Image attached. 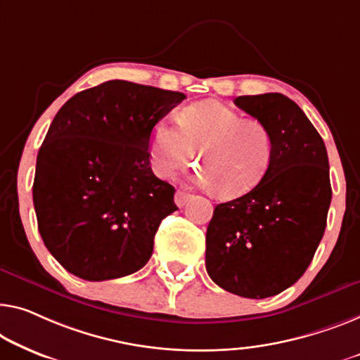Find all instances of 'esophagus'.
<instances>
[{
    "instance_id": "obj_1",
    "label": "esophagus",
    "mask_w": 360,
    "mask_h": 360,
    "mask_svg": "<svg viewBox=\"0 0 360 360\" xmlns=\"http://www.w3.org/2000/svg\"><path fill=\"white\" fill-rule=\"evenodd\" d=\"M191 194H187V192H184V191H176V194H174V202H176V205L178 207H184L187 202L191 200Z\"/></svg>"
}]
</instances>
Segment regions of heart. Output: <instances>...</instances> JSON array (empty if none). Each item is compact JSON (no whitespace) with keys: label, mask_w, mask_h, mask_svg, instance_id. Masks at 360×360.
<instances>
[{"label":"heart","mask_w":360,"mask_h":360,"mask_svg":"<svg viewBox=\"0 0 360 360\" xmlns=\"http://www.w3.org/2000/svg\"><path fill=\"white\" fill-rule=\"evenodd\" d=\"M178 122L162 121L150 136V165L171 178L197 157L195 178L223 198L249 194L264 179L273 158V136L265 122L243 117L231 106L208 100L186 106Z\"/></svg>","instance_id":"obj_1"}]
</instances>
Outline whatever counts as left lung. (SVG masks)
<instances>
[{
	"label": "left lung",
	"instance_id": "8db88e82",
	"mask_svg": "<svg viewBox=\"0 0 360 360\" xmlns=\"http://www.w3.org/2000/svg\"><path fill=\"white\" fill-rule=\"evenodd\" d=\"M234 103L265 122L275 148L255 189L214 207L205 266L224 291L265 299L304 275L323 238L331 202L328 155L317 129L288 96L245 95Z\"/></svg>",
	"mask_w": 360,
	"mask_h": 360
}]
</instances>
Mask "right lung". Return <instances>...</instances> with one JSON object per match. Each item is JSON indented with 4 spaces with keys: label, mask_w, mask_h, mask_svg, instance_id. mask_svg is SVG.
Listing matches in <instances>:
<instances>
[{
    "label": "right lung",
    "mask_w": 360,
    "mask_h": 360,
    "mask_svg": "<svg viewBox=\"0 0 360 360\" xmlns=\"http://www.w3.org/2000/svg\"><path fill=\"white\" fill-rule=\"evenodd\" d=\"M186 98L108 80L69 98L39 150L34 207L50 254L87 281L147 264L162 219L178 210L174 187L150 168V136Z\"/></svg>",
    "instance_id": "obj_1"
}]
</instances>
